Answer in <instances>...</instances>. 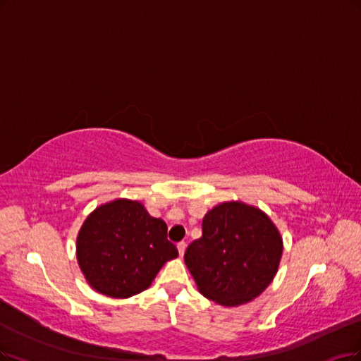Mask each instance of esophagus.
Instances as JSON below:
<instances>
[{"instance_id":"1","label":"esophagus","mask_w":361,"mask_h":361,"mask_svg":"<svg viewBox=\"0 0 361 361\" xmlns=\"http://www.w3.org/2000/svg\"><path fill=\"white\" fill-rule=\"evenodd\" d=\"M185 247H188V244H185L184 241H181V243H178V244H177V248H178V252H180V256H181V257H183V255H184Z\"/></svg>"}]
</instances>
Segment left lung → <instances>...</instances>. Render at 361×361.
I'll return each instance as SVG.
<instances>
[{"instance_id": "1", "label": "left lung", "mask_w": 361, "mask_h": 361, "mask_svg": "<svg viewBox=\"0 0 361 361\" xmlns=\"http://www.w3.org/2000/svg\"><path fill=\"white\" fill-rule=\"evenodd\" d=\"M283 238L256 207L223 202L202 220V236L185 250L184 262L197 290L223 306L256 299L276 275Z\"/></svg>"}]
</instances>
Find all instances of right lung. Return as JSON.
<instances>
[{
  "label": "right lung",
  "instance_id": "1",
  "mask_svg": "<svg viewBox=\"0 0 361 361\" xmlns=\"http://www.w3.org/2000/svg\"><path fill=\"white\" fill-rule=\"evenodd\" d=\"M177 256V247L168 241L166 223L130 199L99 205L77 236V262L86 281L116 299L149 288L160 268Z\"/></svg>",
  "mask_w": 361,
  "mask_h": 361
}]
</instances>
